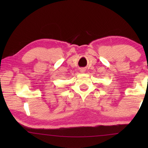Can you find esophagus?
<instances>
[{"instance_id":"obj_1","label":"esophagus","mask_w":148,"mask_h":148,"mask_svg":"<svg viewBox=\"0 0 148 148\" xmlns=\"http://www.w3.org/2000/svg\"><path fill=\"white\" fill-rule=\"evenodd\" d=\"M79 71L81 73H84V72H86V69H85L84 68H81V69H79Z\"/></svg>"}]
</instances>
